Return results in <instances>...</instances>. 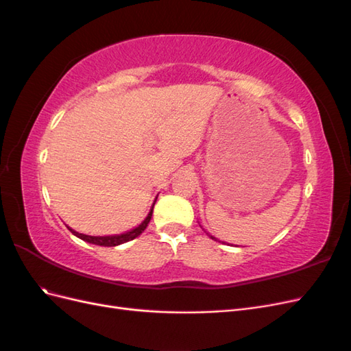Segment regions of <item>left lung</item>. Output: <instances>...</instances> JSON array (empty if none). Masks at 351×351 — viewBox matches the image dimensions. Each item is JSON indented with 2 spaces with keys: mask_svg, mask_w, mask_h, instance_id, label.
Returning a JSON list of instances; mask_svg holds the SVG:
<instances>
[{
  "mask_svg": "<svg viewBox=\"0 0 351 351\" xmlns=\"http://www.w3.org/2000/svg\"><path fill=\"white\" fill-rule=\"evenodd\" d=\"M206 234H208V236H209V237H210V239H212V240H217V239H215V237H214V236H210V234H209V232H206Z\"/></svg>",
  "mask_w": 351,
  "mask_h": 351,
  "instance_id": "obj_1",
  "label": "left lung"
}]
</instances>
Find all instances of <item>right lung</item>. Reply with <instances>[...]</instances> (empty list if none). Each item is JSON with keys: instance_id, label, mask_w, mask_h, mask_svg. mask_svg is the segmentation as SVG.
<instances>
[{"instance_id": "1", "label": "right lung", "mask_w": 351, "mask_h": 351, "mask_svg": "<svg viewBox=\"0 0 351 351\" xmlns=\"http://www.w3.org/2000/svg\"><path fill=\"white\" fill-rule=\"evenodd\" d=\"M156 202V200H155ZM155 205V204H154ZM154 205L151 208V212L147 214V217L145 218V221L142 222V224L139 227L133 228L132 231H127L124 232V234H119V236H105V237H95V236H86V234H80V232L71 230L70 227H67L74 236L88 241V243H92V244H98V246H105V247H114V246H119V244H123V243H127L133 239H136L137 236H141L142 232L145 231V228L147 227V224H149V221L152 218V212H154Z\"/></svg>"}]
</instances>
